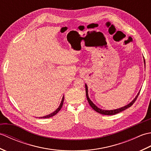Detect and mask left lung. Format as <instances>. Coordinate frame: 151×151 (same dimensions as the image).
Masks as SVG:
<instances>
[{
	"mask_svg": "<svg viewBox=\"0 0 151 151\" xmlns=\"http://www.w3.org/2000/svg\"><path fill=\"white\" fill-rule=\"evenodd\" d=\"M144 63H145V60H144ZM85 86H86V97H87V99H88V101L89 102V105L91 106V107L93 109V110L95 111H96L97 112H98V113L101 114H102V115H115L116 114H118L119 113V112H121L123 111L124 110H126V109L129 108V107H130L131 106H132L134 102H135L136 100L137 99V97H138V95L139 94V92L137 93V95H136V97L134 99V100L130 102V103L129 104H127L126 106H124L123 107H121L120 108H118V109H115V110H102V109H100L99 108H98L97 106H96L95 104H93V102L90 99H89V96H88V86L86 85V84H85Z\"/></svg>",
	"mask_w": 151,
	"mask_h": 151,
	"instance_id": "obj_1",
	"label": "left lung"
}]
</instances>
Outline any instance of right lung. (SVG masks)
Instances as JSON below:
<instances>
[{
    "instance_id": "obj_1",
    "label": "right lung",
    "mask_w": 151,
    "mask_h": 151,
    "mask_svg": "<svg viewBox=\"0 0 151 151\" xmlns=\"http://www.w3.org/2000/svg\"><path fill=\"white\" fill-rule=\"evenodd\" d=\"M63 101H64V96H63L62 99V101H61V103H60V106H59V107L55 111H54V112H52V113H51V114H49V115H45V116L41 117H39V118H49V117H51L54 116V115H55L57 113H58V111L61 110V108H62V106H63Z\"/></svg>"
}]
</instances>
